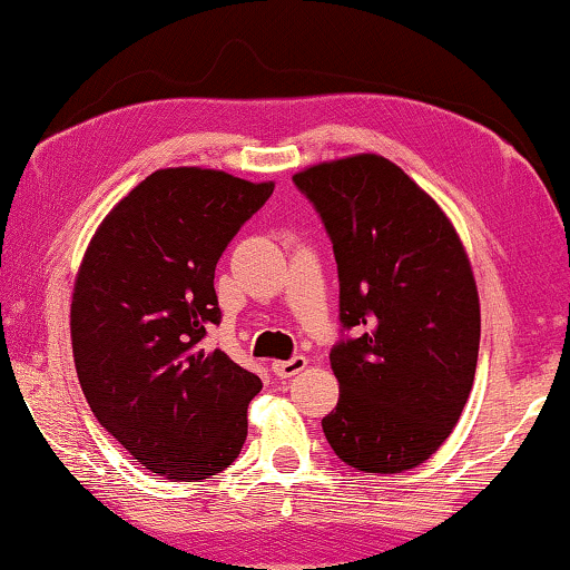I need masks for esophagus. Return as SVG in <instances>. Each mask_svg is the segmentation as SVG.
Masks as SVG:
<instances>
[{
	"mask_svg": "<svg viewBox=\"0 0 570 570\" xmlns=\"http://www.w3.org/2000/svg\"><path fill=\"white\" fill-rule=\"evenodd\" d=\"M308 361L303 355H295L291 357V361H275L272 363V371H275V376L279 379H291L295 376V373H301L303 368H306Z\"/></svg>",
	"mask_w": 570,
	"mask_h": 570,
	"instance_id": "obj_1",
	"label": "esophagus"
}]
</instances>
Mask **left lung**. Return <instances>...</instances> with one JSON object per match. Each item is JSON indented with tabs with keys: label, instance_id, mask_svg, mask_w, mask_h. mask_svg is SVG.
<instances>
[{
	"label": "left lung",
	"instance_id": "1",
	"mask_svg": "<svg viewBox=\"0 0 570 570\" xmlns=\"http://www.w3.org/2000/svg\"><path fill=\"white\" fill-rule=\"evenodd\" d=\"M293 181L322 215L340 272L330 353L340 400L322 420L342 462L396 474L431 459L470 400L480 295L462 238L431 194L384 155L316 163Z\"/></svg>",
	"mask_w": 570,
	"mask_h": 570
}]
</instances>
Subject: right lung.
Listing matches in <instances>:
<instances>
[{
    "label": "right lung",
    "mask_w": 570,
    "mask_h": 570,
    "mask_svg": "<svg viewBox=\"0 0 570 570\" xmlns=\"http://www.w3.org/2000/svg\"><path fill=\"white\" fill-rule=\"evenodd\" d=\"M275 184L160 168L98 225L75 277V368L98 423L170 482H199L244 449L256 373L202 347L220 324L215 267Z\"/></svg>",
    "instance_id": "add662e5"
}]
</instances>
